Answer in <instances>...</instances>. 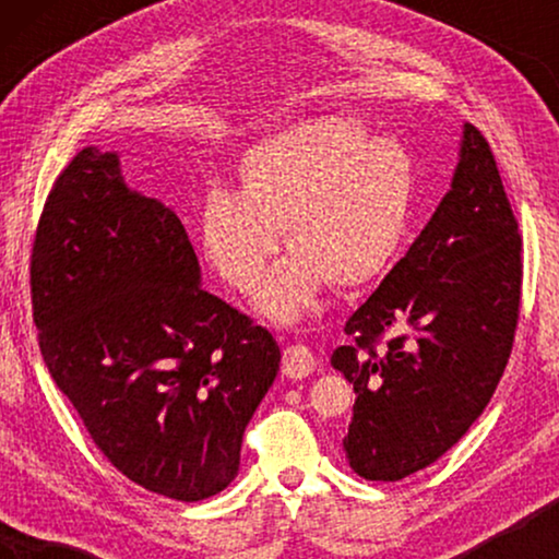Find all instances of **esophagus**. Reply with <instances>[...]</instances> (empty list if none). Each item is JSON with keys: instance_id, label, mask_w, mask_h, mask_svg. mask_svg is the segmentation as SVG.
Listing matches in <instances>:
<instances>
[{"instance_id": "34e87169", "label": "esophagus", "mask_w": 559, "mask_h": 559, "mask_svg": "<svg viewBox=\"0 0 559 559\" xmlns=\"http://www.w3.org/2000/svg\"><path fill=\"white\" fill-rule=\"evenodd\" d=\"M316 354L302 343H295V346H287L285 354H282V373L289 379H305L316 371Z\"/></svg>"}]
</instances>
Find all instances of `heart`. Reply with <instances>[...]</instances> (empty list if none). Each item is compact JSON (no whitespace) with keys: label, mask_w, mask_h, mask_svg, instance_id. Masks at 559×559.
<instances>
[{"label":"heart","mask_w":559,"mask_h":559,"mask_svg":"<svg viewBox=\"0 0 559 559\" xmlns=\"http://www.w3.org/2000/svg\"><path fill=\"white\" fill-rule=\"evenodd\" d=\"M417 167L402 142L343 117L297 121L249 144L236 163V193L211 190L195 221L213 272L251 293L282 241L293 249L257 293L259 316L280 325L316 310L328 282L369 285L407 241Z\"/></svg>","instance_id":"obj_1"}]
</instances>
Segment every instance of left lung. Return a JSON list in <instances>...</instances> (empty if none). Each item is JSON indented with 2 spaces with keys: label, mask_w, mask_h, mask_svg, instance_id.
<instances>
[{
  "label": "left lung",
  "mask_w": 559,
  "mask_h": 559,
  "mask_svg": "<svg viewBox=\"0 0 559 559\" xmlns=\"http://www.w3.org/2000/svg\"><path fill=\"white\" fill-rule=\"evenodd\" d=\"M522 239L493 152L463 124L450 190L377 293L346 323L333 369L356 392L343 450L366 480H402L445 455L507 369ZM388 335L385 348H372Z\"/></svg>",
  "instance_id": "left-lung-1"
}]
</instances>
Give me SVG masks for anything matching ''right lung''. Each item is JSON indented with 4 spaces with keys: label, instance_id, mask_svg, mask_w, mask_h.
Masks as SVG:
<instances>
[{
    "label": "right lung",
    "instance_id": "obj_1",
    "mask_svg": "<svg viewBox=\"0 0 559 559\" xmlns=\"http://www.w3.org/2000/svg\"><path fill=\"white\" fill-rule=\"evenodd\" d=\"M201 282L175 211L127 186L119 152L83 147L33 247L45 366L114 468L188 503L236 478L282 358L266 328Z\"/></svg>",
    "mask_w": 559,
    "mask_h": 559
}]
</instances>
